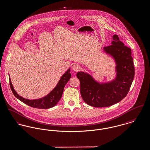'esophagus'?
<instances>
[{
  "label": "esophagus",
  "mask_w": 150,
  "mask_h": 150,
  "mask_svg": "<svg viewBox=\"0 0 150 150\" xmlns=\"http://www.w3.org/2000/svg\"><path fill=\"white\" fill-rule=\"evenodd\" d=\"M72 69L73 71H74L75 72H77V71H79L81 69V66L79 64H74L72 66Z\"/></svg>",
  "instance_id": "esophagus-1"
}]
</instances>
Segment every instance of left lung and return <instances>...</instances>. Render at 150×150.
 Here are the masks:
<instances>
[{
    "label": "left lung",
    "instance_id": "8db88e82",
    "mask_svg": "<svg viewBox=\"0 0 150 150\" xmlns=\"http://www.w3.org/2000/svg\"><path fill=\"white\" fill-rule=\"evenodd\" d=\"M112 38L111 45L104 47L103 50L115 60V79L100 83L86 72L76 74L83 100L95 107H108L120 102L127 95L134 80L135 69L131 50L119 40L117 35Z\"/></svg>",
    "mask_w": 150,
    "mask_h": 150
}]
</instances>
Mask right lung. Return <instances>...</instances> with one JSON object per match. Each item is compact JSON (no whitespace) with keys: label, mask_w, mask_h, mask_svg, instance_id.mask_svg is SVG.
Here are the masks:
<instances>
[{"label":"right lung","mask_w":150,"mask_h":150,"mask_svg":"<svg viewBox=\"0 0 150 150\" xmlns=\"http://www.w3.org/2000/svg\"><path fill=\"white\" fill-rule=\"evenodd\" d=\"M71 77V75L70 74V69H69L62 75L57 86L46 96L38 99L30 100L22 97L15 91L9 76L10 85L12 92L14 96L24 103L26 104L27 105L32 107L39 109H48L54 107L58 103L62 96L65 85L69 81Z\"/></svg>","instance_id":"add662e5"}]
</instances>
